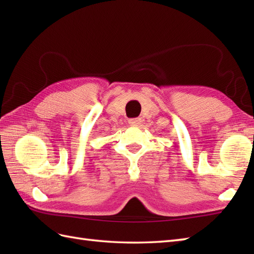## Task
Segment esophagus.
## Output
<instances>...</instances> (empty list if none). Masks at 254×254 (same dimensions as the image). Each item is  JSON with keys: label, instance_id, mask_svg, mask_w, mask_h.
<instances>
[{"label": "esophagus", "instance_id": "34e87169", "mask_svg": "<svg viewBox=\"0 0 254 254\" xmlns=\"http://www.w3.org/2000/svg\"><path fill=\"white\" fill-rule=\"evenodd\" d=\"M141 119L139 118H135V119H130V120H128V124H130V126H133V127H137V126H139V124H141Z\"/></svg>", "mask_w": 254, "mask_h": 254}]
</instances>
